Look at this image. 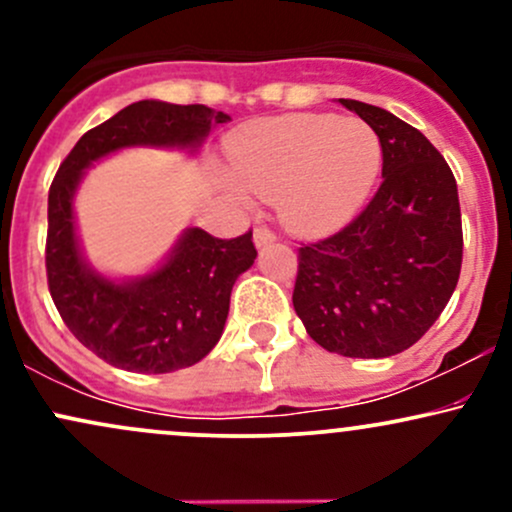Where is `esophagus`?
<instances>
[{"mask_svg":"<svg viewBox=\"0 0 512 512\" xmlns=\"http://www.w3.org/2000/svg\"><path fill=\"white\" fill-rule=\"evenodd\" d=\"M252 238H255L257 248H262V245H267V243H272V240H276L274 231H269V228H264V226H257L255 233H252Z\"/></svg>","mask_w":512,"mask_h":512,"instance_id":"1","label":"esophagus"}]
</instances>
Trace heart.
Returning <instances> with one entry per match:
<instances>
[{
    "label": "heart",
    "mask_w": 512,
    "mask_h": 512,
    "mask_svg": "<svg viewBox=\"0 0 512 512\" xmlns=\"http://www.w3.org/2000/svg\"><path fill=\"white\" fill-rule=\"evenodd\" d=\"M240 187L272 199L298 233H332L368 202L383 170V142L368 122L298 113L252 122L226 142Z\"/></svg>",
    "instance_id": "heart-1"
}]
</instances>
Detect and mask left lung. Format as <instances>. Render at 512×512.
<instances>
[{"mask_svg":"<svg viewBox=\"0 0 512 512\" xmlns=\"http://www.w3.org/2000/svg\"><path fill=\"white\" fill-rule=\"evenodd\" d=\"M383 142V182L334 236L298 248L293 308L322 349L385 358L409 349L448 305L462 267L455 175L416 127L339 98Z\"/></svg>","mask_w":512,"mask_h":512,"instance_id":"obj_1","label":"left lung"}]
</instances>
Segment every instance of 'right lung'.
I'll list each match as a JSON object with an SVG mask.
<instances>
[{
    "label": "right lung",
    "instance_id": "right-lung-1",
    "mask_svg": "<svg viewBox=\"0 0 512 512\" xmlns=\"http://www.w3.org/2000/svg\"><path fill=\"white\" fill-rule=\"evenodd\" d=\"M231 117L207 105L139 101L88 129L64 158L48 195L50 296L64 325L110 366L132 373H173L195 366L221 339L233 284L252 267V231L221 240L187 228L161 267L113 281L91 269L79 250L74 192L81 175L127 146L195 151L211 127Z\"/></svg>",
    "mask_w": 512,
    "mask_h": 512
}]
</instances>
